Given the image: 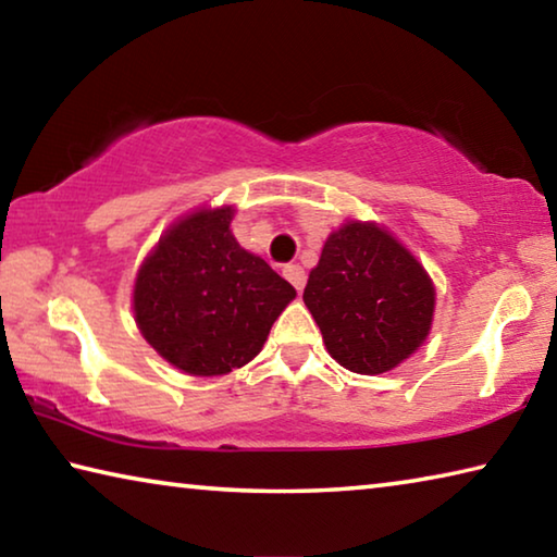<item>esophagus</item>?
Listing matches in <instances>:
<instances>
[{
    "label": "esophagus",
    "mask_w": 557,
    "mask_h": 557,
    "mask_svg": "<svg viewBox=\"0 0 557 557\" xmlns=\"http://www.w3.org/2000/svg\"><path fill=\"white\" fill-rule=\"evenodd\" d=\"M282 275H285V280L292 282V287H295L297 292L305 289L307 275H305V268H301V265H285V268H282Z\"/></svg>",
    "instance_id": "34e87169"
}]
</instances>
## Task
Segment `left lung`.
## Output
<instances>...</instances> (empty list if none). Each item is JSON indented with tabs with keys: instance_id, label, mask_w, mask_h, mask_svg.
I'll return each mask as SVG.
<instances>
[{
	"instance_id": "obj_1",
	"label": "left lung",
	"mask_w": 557,
	"mask_h": 557,
	"mask_svg": "<svg viewBox=\"0 0 557 557\" xmlns=\"http://www.w3.org/2000/svg\"><path fill=\"white\" fill-rule=\"evenodd\" d=\"M305 305L344 369L375 375L422 346L435 312L425 268L381 225L348 221L309 272Z\"/></svg>"
}]
</instances>
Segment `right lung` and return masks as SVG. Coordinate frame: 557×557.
Returning <instances> with one entry per match:
<instances>
[{
  "mask_svg": "<svg viewBox=\"0 0 557 557\" xmlns=\"http://www.w3.org/2000/svg\"><path fill=\"white\" fill-rule=\"evenodd\" d=\"M233 206L174 223L135 280V322L188 375H223L260 354L295 287L231 233Z\"/></svg>",
  "mask_w": 557,
  "mask_h": 557,
  "instance_id": "add662e5",
  "label": "right lung"
}]
</instances>
